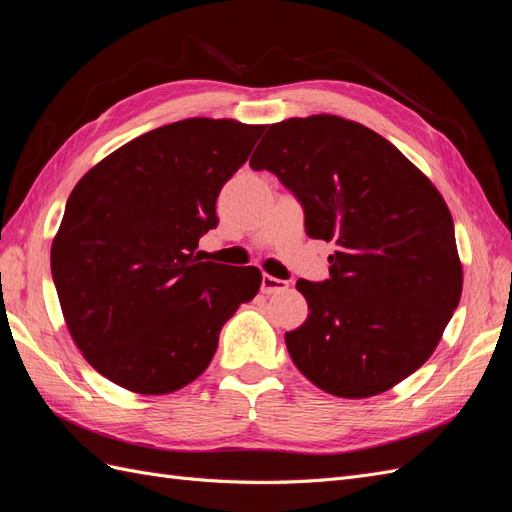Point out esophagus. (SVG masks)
Wrapping results in <instances>:
<instances>
[{"label":"esophagus","mask_w":512,"mask_h":512,"mask_svg":"<svg viewBox=\"0 0 512 512\" xmlns=\"http://www.w3.org/2000/svg\"><path fill=\"white\" fill-rule=\"evenodd\" d=\"M288 288L286 280H277L273 275H262V282H260V290L265 294H275V292H284Z\"/></svg>","instance_id":"esophagus-1"}]
</instances>
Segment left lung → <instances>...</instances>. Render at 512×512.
Masks as SVG:
<instances>
[{"instance_id": "8db88e82", "label": "left lung", "mask_w": 512, "mask_h": 512, "mask_svg": "<svg viewBox=\"0 0 512 512\" xmlns=\"http://www.w3.org/2000/svg\"><path fill=\"white\" fill-rule=\"evenodd\" d=\"M299 198L305 232L335 243L331 277L299 280L309 314L286 333L318 389H393L436 350L461 299L455 226L442 194L393 143L337 115L269 126L250 158Z\"/></svg>"}]
</instances>
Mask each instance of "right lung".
<instances>
[{
    "label": "right lung",
    "mask_w": 512,
    "mask_h": 512,
    "mask_svg": "<svg viewBox=\"0 0 512 512\" xmlns=\"http://www.w3.org/2000/svg\"><path fill=\"white\" fill-rule=\"evenodd\" d=\"M267 126L194 117L134 138L72 190L51 273L74 344L98 374L141 395L209 367L224 322L252 301L256 267L200 262L215 200Z\"/></svg>",
    "instance_id": "1"
}]
</instances>
